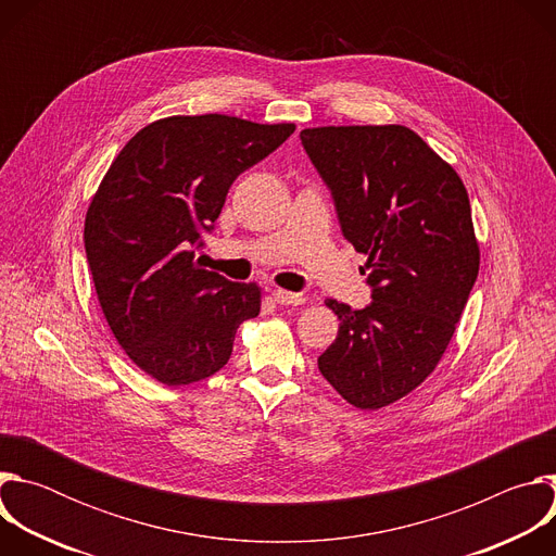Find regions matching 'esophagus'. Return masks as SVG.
I'll return each instance as SVG.
<instances>
[{"label": "esophagus", "instance_id": "esophagus-1", "mask_svg": "<svg viewBox=\"0 0 556 556\" xmlns=\"http://www.w3.org/2000/svg\"><path fill=\"white\" fill-rule=\"evenodd\" d=\"M273 299L281 305H301L305 301L303 294H296V292H288V290H275L273 292Z\"/></svg>", "mask_w": 556, "mask_h": 556}]
</instances>
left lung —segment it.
<instances>
[{
  "label": "left lung",
  "mask_w": 556,
  "mask_h": 556,
  "mask_svg": "<svg viewBox=\"0 0 556 556\" xmlns=\"http://www.w3.org/2000/svg\"><path fill=\"white\" fill-rule=\"evenodd\" d=\"M332 191L345 240L369 270L371 303L339 316L324 378L365 412L414 391L440 363L480 270L468 193L455 169L405 125L301 131Z\"/></svg>",
  "instance_id": "8db88e82"
}]
</instances>
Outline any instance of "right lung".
<instances>
[{
	"mask_svg": "<svg viewBox=\"0 0 556 556\" xmlns=\"http://www.w3.org/2000/svg\"><path fill=\"white\" fill-rule=\"evenodd\" d=\"M292 123L224 114L142 127L94 193L84 242L97 296L125 354L167 387L219 371L235 332L262 307L257 283H232L195 262L235 178L273 153Z\"/></svg>",
	"mask_w": 556,
	"mask_h": 556,
	"instance_id": "obj_1",
	"label": "right lung"
}]
</instances>
